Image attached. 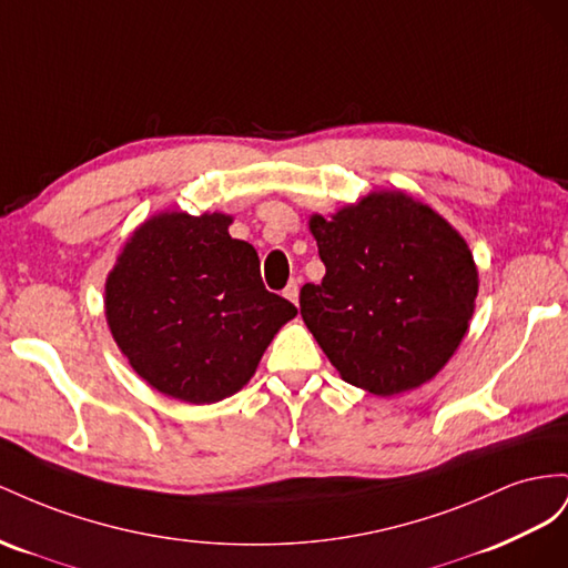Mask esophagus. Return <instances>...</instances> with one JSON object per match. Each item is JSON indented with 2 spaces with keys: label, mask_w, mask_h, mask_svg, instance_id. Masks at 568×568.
<instances>
[{
  "label": "esophagus",
  "mask_w": 568,
  "mask_h": 568,
  "mask_svg": "<svg viewBox=\"0 0 568 568\" xmlns=\"http://www.w3.org/2000/svg\"><path fill=\"white\" fill-rule=\"evenodd\" d=\"M283 297H287L290 302H293V304H297L300 302V281H290L287 283V287L283 290Z\"/></svg>",
  "instance_id": "1"
}]
</instances>
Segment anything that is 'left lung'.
Returning <instances> with one entry per match:
<instances>
[{
	"instance_id": "1",
	"label": "left lung",
	"mask_w": 568,
	"mask_h": 568,
	"mask_svg": "<svg viewBox=\"0 0 568 568\" xmlns=\"http://www.w3.org/2000/svg\"><path fill=\"white\" fill-rule=\"evenodd\" d=\"M310 225L326 275L302 287V318L337 374L381 397L430 381L474 314L478 273L464 237L402 192Z\"/></svg>"
}]
</instances>
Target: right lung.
I'll list each match as a JSON object with an SVG mask.
<instances>
[{"label":"right lung","mask_w":568,"mask_h":568,"mask_svg":"<svg viewBox=\"0 0 568 568\" xmlns=\"http://www.w3.org/2000/svg\"><path fill=\"white\" fill-rule=\"evenodd\" d=\"M231 216L161 214L125 242L106 281V321L138 374L190 404L231 397L297 306L268 293Z\"/></svg>","instance_id":"1"}]
</instances>
